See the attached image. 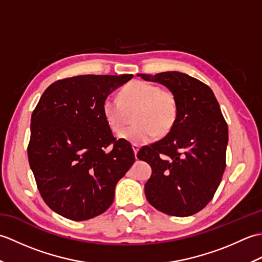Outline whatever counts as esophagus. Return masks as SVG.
I'll return each mask as SVG.
<instances>
[{"label": "esophagus", "instance_id": "34e87169", "mask_svg": "<svg viewBox=\"0 0 262 262\" xmlns=\"http://www.w3.org/2000/svg\"><path fill=\"white\" fill-rule=\"evenodd\" d=\"M132 147H133V151H134V153H135V155L138 153V151H140V145H138V144H132Z\"/></svg>", "mask_w": 262, "mask_h": 262}]
</instances>
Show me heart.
<instances>
[{"label":"heart","instance_id":"1","mask_svg":"<svg viewBox=\"0 0 262 262\" xmlns=\"http://www.w3.org/2000/svg\"><path fill=\"white\" fill-rule=\"evenodd\" d=\"M133 114L135 124L120 134L126 141L147 143L155 136L165 135L177 120L178 104L170 91L144 81H133L122 89L119 99L108 97L102 103V116L110 130L119 134Z\"/></svg>","mask_w":262,"mask_h":262}]
</instances>
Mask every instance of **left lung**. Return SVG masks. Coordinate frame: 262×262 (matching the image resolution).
<instances>
[{"mask_svg":"<svg viewBox=\"0 0 262 262\" xmlns=\"http://www.w3.org/2000/svg\"><path fill=\"white\" fill-rule=\"evenodd\" d=\"M137 76L168 88L178 104L168 135L137 154L152 168L145 196L164 214H196L213 198L226 165L229 130L220 104L208 85L188 74L171 71Z\"/></svg>","mask_w":262,"mask_h":262,"instance_id":"1","label":"left lung"}]
</instances>
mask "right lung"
Listing matches in <instances>:
<instances>
[{
	"label": "right lung",
	"mask_w": 262,
	"mask_h": 262,
	"mask_svg": "<svg viewBox=\"0 0 262 262\" xmlns=\"http://www.w3.org/2000/svg\"><path fill=\"white\" fill-rule=\"evenodd\" d=\"M133 77L79 75L49 85L31 116L28 159L49 208L72 221L107 210L135 162L130 143L116 140L102 116L104 99Z\"/></svg>",
	"instance_id": "add662e5"
}]
</instances>
